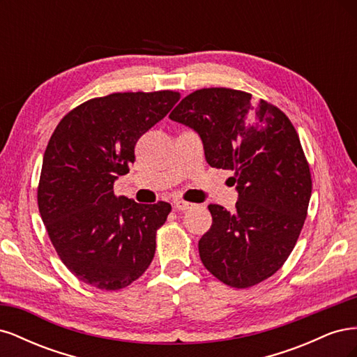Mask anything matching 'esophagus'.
<instances>
[{"mask_svg": "<svg viewBox=\"0 0 357 357\" xmlns=\"http://www.w3.org/2000/svg\"><path fill=\"white\" fill-rule=\"evenodd\" d=\"M174 207H176L177 210L186 211V210H189V208L193 207V204H192V202H188V201H183V199H177V201L174 202Z\"/></svg>", "mask_w": 357, "mask_h": 357, "instance_id": "1", "label": "esophagus"}]
</instances>
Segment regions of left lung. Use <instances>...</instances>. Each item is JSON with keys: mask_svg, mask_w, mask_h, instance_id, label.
<instances>
[{"mask_svg": "<svg viewBox=\"0 0 357 357\" xmlns=\"http://www.w3.org/2000/svg\"><path fill=\"white\" fill-rule=\"evenodd\" d=\"M169 119L195 129L205 159L234 171L238 190L234 213L208 205L204 266L231 287L264 282L287 261L307 218L311 172L295 126L274 104L229 88L189 93Z\"/></svg>", "mask_w": 357, "mask_h": 357, "instance_id": "left-lung-1", "label": "left lung"}]
</instances>
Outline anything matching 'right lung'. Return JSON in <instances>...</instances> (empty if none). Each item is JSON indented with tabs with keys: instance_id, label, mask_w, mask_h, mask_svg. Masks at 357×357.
Segmentation results:
<instances>
[{
	"instance_id": "1",
	"label": "right lung",
	"mask_w": 357,
	"mask_h": 357,
	"mask_svg": "<svg viewBox=\"0 0 357 357\" xmlns=\"http://www.w3.org/2000/svg\"><path fill=\"white\" fill-rule=\"evenodd\" d=\"M180 100L176 91L116 92L92 98L53 131L37 189L49 238L71 274L101 290H119L144 274L156 232L171 205L114 195L129 172L138 138Z\"/></svg>"
}]
</instances>
